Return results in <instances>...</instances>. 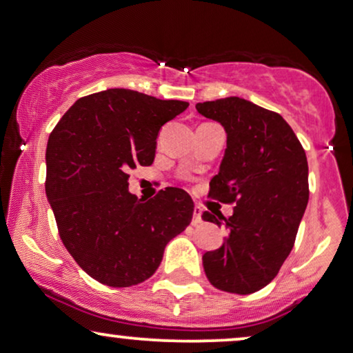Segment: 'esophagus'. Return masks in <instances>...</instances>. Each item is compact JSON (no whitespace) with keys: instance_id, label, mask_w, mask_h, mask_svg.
I'll use <instances>...</instances> for the list:
<instances>
[{"instance_id":"obj_1","label":"esophagus","mask_w":353,"mask_h":353,"mask_svg":"<svg viewBox=\"0 0 353 353\" xmlns=\"http://www.w3.org/2000/svg\"><path fill=\"white\" fill-rule=\"evenodd\" d=\"M201 223V208L194 206V212H193V224L196 225Z\"/></svg>"}]
</instances>
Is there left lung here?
<instances>
[{
    "instance_id": "8db88e82",
    "label": "left lung",
    "mask_w": 353,
    "mask_h": 353,
    "mask_svg": "<svg viewBox=\"0 0 353 353\" xmlns=\"http://www.w3.org/2000/svg\"><path fill=\"white\" fill-rule=\"evenodd\" d=\"M196 110L228 134L208 196L236 204L230 217L203 212V221L228 229L223 247L203 255L204 272L217 290L255 293L278 275L294 245L310 199L306 152L278 112L247 99L198 103Z\"/></svg>"
}]
</instances>
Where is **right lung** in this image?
<instances>
[{"instance_id": "obj_1", "label": "right lung", "mask_w": 353, "mask_h": 353, "mask_svg": "<svg viewBox=\"0 0 353 353\" xmlns=\"http://www.w3.org/2000/svg\"><path fill=\"white\" fill-rule=\"evenodd\" d=\"M186 108L111 88L78 99L52 130L47 199L65 249L103 285L145 281L165 245L191 223L194 204L185 190H160L149 201L128 190L129 170L152 165L159 130Z\"/></svg>"}]
</instances>
